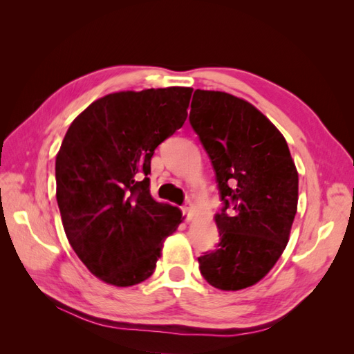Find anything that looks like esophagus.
<instances>
[{
    "label": "esophagus",
    "mask_w": 354,
    "mask_h": 354,
    "mask_svg": "<svg viewBox=\"0 0 354 354\" xmlns=\"http://www.w3.org/2000/svg\"><path fill=\"white\" fill-rule=\"evenodd\" d=\"M181 211H183V216L186 217V220H190V217H192V203L190 202L185 203V205L181 207Z\"/></svg>",
    "instance_id": "obj_1"
}]
</instances>
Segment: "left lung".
Listing matches in <instances>:
<instances>
[{
  "instance_id": "1",
  "label": "left lung",
  "mask_w": 354,
  "mask_h": 354,
  "mask_svg": "<svg viewBox=\"0 0 354 354\" xmlns=\"http://www.w3.org/2000/svg\"><path fill=\"white\" fill-rule=\"evenodd\" d=\"M189 121L223 202L220 242L198 257L199 270L214 288L238 291L261 281L285 250L297 212V168L279 130L232 94L196 90Z\"/></svg>"
}]
</instances>
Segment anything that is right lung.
Returning <instances> with one entry per match:
<instances>
[{
	"mask_svg": "<svg viewBox=\"0 0 354 354\" xmlns=\"http://www.w3.org/2000/svg\"><path fill=\"white\" fill-rule=\"evenodd\" d=\"M192 88L121 91L75 120L56 158L63 229L87 269L106 283L151 277L181 211L151 195V159L187 118Z\"/></svg>",
	"mask_w": 354,
	"mask_h": 354,
	"instance_id": "obj_1",
	"label": "right lung"
}]
</instances>
